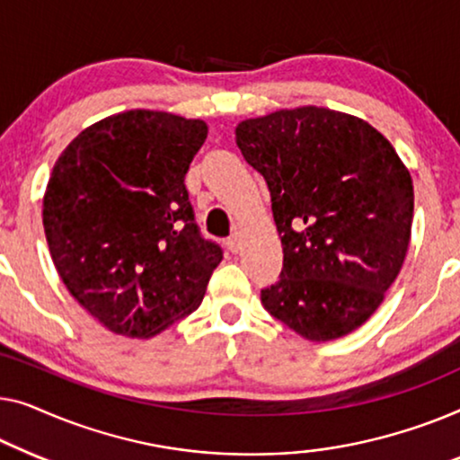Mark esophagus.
I'll use <instances>...</instances> for the list:
<instances>
[{"mask_svg":"<svg viewBox=\"0 0 460 460\" xmlns=\"http://www.w3.org/2000/svg\"><path fill=\"white\" fill-rule=\"evenodd\" d=\"M227 245H229L231 252H239V248H242V237H239L237 231L231 233L229 239H227Z\"/></svg>","mask_w":460,"mask_h":460,"instance_id":"34e87169","label":"esophagus"}]
</instances>
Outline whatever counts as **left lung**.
<instances>
[{
    "label": "left lung",
    "instance_id": "8db88e82",
    "mask_svg": "<svg viewBox=\"0 0 460 460\" xmlns=\"http://www.w3.org/2000/svg\"><path fill=\"white\" fill-rule=\"evenodd\" d=\"M235 144L267 181L283 248L270 316L310 341L352 333L384 302L409 252V168L358 116L300 106L245 119Z\"/></svg>",
    "mask_w": 460,
    "mask_h": 460
}]
</instances>
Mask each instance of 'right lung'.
<instances>
[{"mask_svg": "<svg viewBox=\"0 0 460 460\" xmlns=\"http://www.w3.org/2000/svg\"><path fill=\"white\" fill-rule=\"evenodd\" d=\"M206 135L199 119L127 110L83 128L56 160L43 196L51 261L108 332H164L199 306L223 261L183 183Z\"/></svg>", "mask_w": 460, "mask_h": 460, "instance_id": "1", "label": "right lung"}]
</instances>
